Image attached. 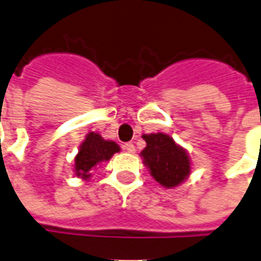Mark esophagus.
<instances>
[{"label": "esophagus", "mask_w": 261, "mask_h": 261, "mask_svg": "<svg viewBox=\"0 0 261 261\" xmlns=\"http://www.w3.org/2000/svg\"><path fill=\"white\" fill-rule=\"evenodd\" d=\"M123 148H124L127 152H130V154L136 152V147H134V144H133V143H125Z\"/></svg>", "instance_id": "obj_1"}]
</instances>
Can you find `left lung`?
<instances>
[{
	"label": "left lung",
	"instance_id": "left-lung-1",
	"mask_svg": "<svg viewBox=\"0 0 261 261\" xmlns=\"http://www.w3.org/2000/svg\"><path fill=\"white\" fill-rule=\"evenodd\" d=\"M145 148L140 156L151 176L164 188H176L191 175V158L188 151L168 134H144Z\"/></svg>",
	"mask_w": 261,
	"mask_h": 261
}]
</instances>
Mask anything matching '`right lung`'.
Wrapping results in <instances>:
<instances>
[{
	"label": "right lung",
	"mask_w": 261,
	"mask_h": 261,
	"mask_svg": "<svg viewBox=\"0 0 261 261\" xmlns=\"http://www.w3.org/2000/svg\"><path fill=\"white\" fill-rule=\"evenodd\" d=\"M120 149L121 148L117 143L112 140H105L99 133H89L83 143L80 144L79 151L74 156V175L83 181H89L92 171L103 162L110 161V158L116 152H120Z\"/></svg>",
	"instance_id": "obj_1"
}]
</instances>
